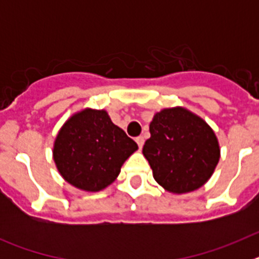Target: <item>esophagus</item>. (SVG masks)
<instances>
[{
    "label": "esophagus",
    "mask_w": 259,
    "mask_h": 259,
    "mask_svg": "<svg viewBox=\"0 0 259 259\" xmlns=\"http://www.w3.org/2000/svg\"><path fill=\"white\" fill-rule=\"evenodd\" d=\"M136 143H137V145H139V148H143L144 146V143H145V140H144V137L143 136H139V137H136Z\"/></svg>",
    "instance_id": "1"
}]
</instances>
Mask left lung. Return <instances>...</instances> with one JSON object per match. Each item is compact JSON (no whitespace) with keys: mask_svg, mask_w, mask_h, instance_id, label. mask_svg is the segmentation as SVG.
<instances>
[{"mask_svg":"<svg viewBox=\"0 0 259 259\" xmlns=\"http://www.w3.org/2000/svg\"><path fill=\"white\" fill-rule=\"evenodd\" d=\"M150 139L143 148L155 182L171 193L201 188L221 158L218 139L202 118L184 107L163 109L153 116Z\"/></svg>","mask_w":259,"mask_h":259,"instance_id":"left-lung-1","label":"left lung"}]
</instances>
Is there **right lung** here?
I'll return each mask as SVG.
<instances>
[{
	"instance_id": "add662e5",
	"label": "right lung",
	"mask_w": 259,
	"mask_h": 259,
	"mask_svg": "<svg viewBox=\"0 0 259 259\" xmlns=\"http://www.w3.org/2000/svg\"><path fill=\"white\" fill-rule=\"evenodd\" d=\"M137 144L114 124L105 110L84 109L62 125L53 158L62 178L87 192L102 191L118 178Z\"/></svg>"
}]
</instances>
